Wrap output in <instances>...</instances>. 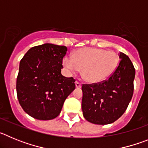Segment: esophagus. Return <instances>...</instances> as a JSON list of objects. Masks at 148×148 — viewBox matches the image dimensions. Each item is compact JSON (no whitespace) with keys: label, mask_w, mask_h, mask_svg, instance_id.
Segmentation results:
<instances>
[{"label":"esophagus","mask_w":148,"mask_h":148,"mask_svg":"<svg viewBox=\"0 0 148 148\" xmlns=\"http://www.w3.org/2000/svg\"><path fill=\"white\" fill-rule=\"evenodd\" d=\"M75 87H76L77 88H81V87H82V84H81L79 82H78V81H76V82H75Z\"/></svg>","instance_id":"34e87169"}]
</instances>
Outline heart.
Wrapping results in <instances>:
<instances>
[{
    "label": "heart",
    "instance_id": "b5f03b06",
    "mask_svg": "<svg viewBox=\"0 0 148 148\" xmlns=\"http://www.w3.org/2000/svg\"><path fill=\"white\" fill-rule=\"evenodd\" d=\"M63 64L70 73L82 69L84 79L89 83H99L109 78L119 65V57L112 51L86 47L75 51L73 57L65 56Z\"/></svg>",
    "mask_w": 148,
    "mask_h": 148
}]
</instances>
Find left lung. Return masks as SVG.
<instances>
[{
    "label": "left lung",
    "instance_id": "left-lung-1",
    "mask_svg": "<svg viewBox=\"0 0 148 148\" xmlns=\"http://www.w3.org/2000/svg\"><path fill=\"white\" fill-rule=\"evenodd\" d=\"M108 80L82 85V108L87 121L95 125H108L119 119L127 108L133 94L135 68L125 53Z\"/></svg>",
    "mask_w": 148,
    "mask_h": 148
}]
</instances>
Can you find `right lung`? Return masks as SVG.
Here are the masks:
<instances>
[{"label": "right lung", "instance_id": "1", "mask_svg": "<svg viewBox=\"0 0 148 148\" xmlns=\"http://www.w3.org/2000/svg\"><path fill=\"white\" fill-rule=\"evenodd\" d=\"M66 51L65 46L47 43L29 49L21 60L17 95L23 110L34 119L56 118L75 90V79L61 73Z\"/></svg>", "mask_w": 148, "mask_h": 148}]
</instances>
